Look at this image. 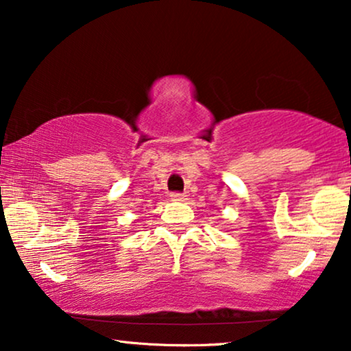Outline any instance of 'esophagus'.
<instances>
[{
	"label": "esophagus",
	"instance_id": "obj_1",
	"mask_svg": "<svg viewBox=\"0 0 351 351\" xmlns=\"http://www.w3.org/2000/svg\"><path fill=\"white\" fill-rule=\"evenodd\" d=\"M171 198L174 199V201H184V199H186V195L185 193H179V191H172Z\"/></svg>",
	"mask_w": 351,
	"mask_h": 351
}]
</instances>
